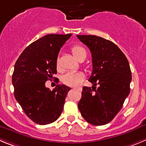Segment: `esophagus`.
I'll return each mask as SVG.
<instances>
[{
  "label": "esophagus",
  "instance_id": "34e87169",
  "mask_svg": "<svg viewBox=\"0 0 146 146\" xmlns=\"http://www.w3.org/2000/svg\"><path fill=\"white\" fill-rule=\"evenodd\" d=\"M73 89H78L77 88H73Z\"/></svg>",
  "mask_w": 146,
  "mask_h": 146
}]
</instances>
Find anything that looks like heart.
I'll return each instance as SVG.
<instances>
[{"mask_svg":"<svg viewBox=\"0 0 146 146\" xmlns=\"http://www.w3.org/2000/svg\"><path fill=\"white\" fill-rule=\"evenodd\" d=\"M71 52L75 58L78 60L80 58V56L86 53V51L83 47H80V46H74L71 48ZM57 68L58 69H59L60 68L58 61L57 62ZM83 79H84V75L81 73L71 72V73H68L64 75L62 81L64 84L68 86H77L82 82Z\"/></svg>","mask_w":146,"mask_h":146,"instance_id":"obj_1","label":"heart"}]
</instances>
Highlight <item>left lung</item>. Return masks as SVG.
Masks as SVG:
<instances>
[{
	"instance_id": "obj_1",
	"label": "left lung",
	"mask_w": 146,
	"mask_h": 146,
	"mask_svg": "<svg viewBox=\"0 0 146 146\" xmlns=\"http://www.w3.org/2000/svg\"><path fill=\"white\" fill-rule=\"evenodd\" d=\"M77 37L92 52L93 65L88 80L93 86L83 87L78 110L88 123L106 125L116 116L130 94V65L124 53L111 41L94 35Z\"/></svg>"
}]
</instances>
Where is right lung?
Segmentation results:
<instances>
[{
    "instance_id": "right-lung-1",
    "label": "right lung",
    "mask_w": 146,
    "mask_h": 146,
    "mask_svg": "<svg viewBox=\"0 0 146 146\" xmlns=\"http://www.w3.org/2000/svg\"><path fill=\"white\" fill-rule=\"evenodd\" d=\"M71 35H45L29 44L15 63L12 76L14 96L27 116L35 123H52L63 110L70 88L58 84L50 91L45 82L57 73L58 53Z\"/></svg>"
}]
</instances>
